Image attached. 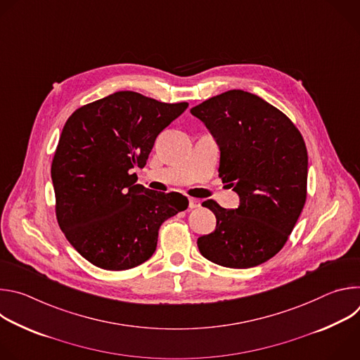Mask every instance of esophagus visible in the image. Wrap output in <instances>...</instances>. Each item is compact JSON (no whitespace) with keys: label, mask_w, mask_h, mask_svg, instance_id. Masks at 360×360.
<instances>
[{"label":"esophagus","mask_w":360,"mask_h":360,"mask_svg":"<svg viewBox=\"0 0 360 360\" xmlns=\"http://www.w3.org/2000/svg\"><path fill=\"white\" fill-rule=\"evenodd\" d=\"M198 207H200V200L196 199V198H189V208L195 210Z\"/></svg>","instance_id":"1"}]
</instances>
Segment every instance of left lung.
I'll use <instances>...</instances> for the list:
<instances>
[{
    "label": "left lung",
    "instance_id": "left-lung-1",
    "mask_svg": "<svg viewBox=\"0 0 360 360\" xmlns=\"http://www.w3.org/2000/svg\"><path fill=\"white\" fill-rule=\"evenodd\" d=\"M215 138L219 176L239 195L225 210L210 199L202 207L217 228L198 238L203 258L235 269L258 266L286 243L306 202L307 150L299 129L258 95L231 89L193 107Z\"/></svg>",
    "mask_w": 360,
    "mask_h": 360
}]
</instances>
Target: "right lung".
<instances>
[{
  "instance_id": "right-lung-1",
  "label": "right lung",
  "mask_w": 360,
  "mask_h": 360,
  "mask_svg": "<svg viewBox=\"0 0 360 360\" xmlns=\"http://www.w3.org/2000/svg\"><path fill=\"white\" fill-rule=\"evenodd\" d=\"M188 102L165 104L118 91L78 108L65 122L51 165L57 221L92 265L125 271L148 261L162 222L188 208L178 192L136 184L157 136Z\"/></svg>"
}]
</instances>
